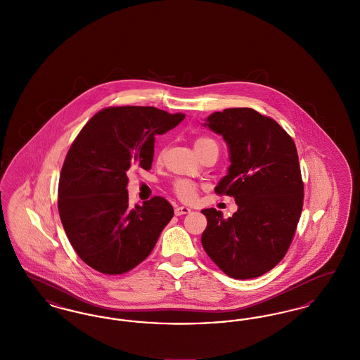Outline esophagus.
Instances as JSON below:
<instances>
[{
	"label": "esophagus",
	"instance_id": "1",
	"mask_svg": "<svg viewBox=\"0 0 360 360\" xmlns=\"http://www.w3.org/2000/svg\"><path fill=\"white\" fill-rule=\"evenodd\" d=\"M174 213H175V216L188 214V213H190V209H188V206H175V209H174Z\"/></svg>",
	"mask_w": 360,
	"mask_h": 360
}]
</instances>
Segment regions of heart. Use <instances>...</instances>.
<instances>
[{"instance_id": "1", "label": "heart", "mask_w": 360, "mask_h": 360, "mask_svg": "<svg viewBox=\"0 0 360 360\" xmlns=\"http://www.w3.org/2000/svg\"><path fill=\"white\" fill-rule=\"evenodd\" d=\"M207 146H217L216 141L210 137L201 136L197 137L194 141V147L197 154L200 151H202ZM172 190L175 193V195L182 200V201H194L197 197V185L194 182H190L188 179H178L174 182Z\"/></svg>"}]
</instances>
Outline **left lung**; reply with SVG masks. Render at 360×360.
<instances>
[{
  "instance_id": "1",
  "label": "left lung",
  "mask_w": 360,
  "mask_h": 360,
  "mask_svg": "<svg viewBox=\"0 0 360 360\" xmlns=\"http://www.w3.org/2000/svg\"><path fill=\"white\" fill-rule=\"evenodd\" d=\"M205 125L229 147L231 166L214 191L239 206L224 219L204 209L201 243L209 257L235 279L266 274L286 255L304 205V182L290 135L251 108L214 112Z\"/></svg>"
}]
</instances>
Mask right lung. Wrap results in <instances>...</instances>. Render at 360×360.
<instances>
[{
	"label": "right lung",
	"instance_id": "add662e5",
	"mask_svg": "<svg viewBox=\"0 0 360 360\" xmlns=\"http://www.w3.org/2000/svg\"><path fill=\"white\" fill-rule=\"evenodd\" d=\"M184 119L154 106H110L72 141L59 176L58 210L72 248L98 273L135 269L172 220L174 209L163 197L129 206L127 172L132 166L150 170L155 136Z\"/></svg>",
	"mask_w": 360,
	"mask_h": 360
}]
</instances>
